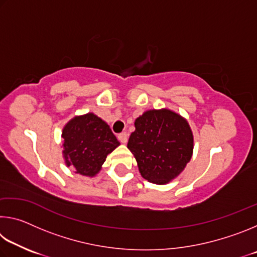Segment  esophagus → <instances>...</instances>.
Masks as SVG:
<instances>
[{"label": "esophagus", "instance_id": "esophagus-1", "mask_svg": "<svg viewBox=\"0 0 257 257\" xmlns=\"http://www.w3.org/2000/svg\"><path fill=\"white\" fill-rule=\"evenodd\" d=\"M118 139L119 141L122 143V144H125V143H127V141H128V135H127V133H121V134H119L118 135Z\"/></svg>", "mask_w": 257, "mask_h": 257}]
</instances>
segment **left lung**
Listing matches in <instances>:
<instances>
[{"instance_id": "obj_1", "label": "left lung", "mask_w": 257, "mask_h": 257, "mask_svg": "<svg viewBox=\"0 0 257 257\" xmlns=\"http://www.w3.org/2000/svg\"><path fill=\"white\" fill-rule=\"evenodd\" d=\"M135 128L128 149L143 178L161 185L179 176L194 149L187 121L170 110H151L136 119Z\"/></svg>"}]
</instances>
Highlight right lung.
Instances as JSON below:
<instances>
[{
    "label": "right lung",
    "mask_w": 257,
    "mask_h": 257,
    "mask_svg": "<svg viewBox=\"0 0 257 257\" xmlns=\"http://www.w3.org/2000/svg\"><path fill=\"white\" fill-rule=\"evenodd\" d=\"M62 138L66 164L76 173L89 177L101 170L107 154L120 144L108 124L93 113L69 121Z\"/></svg>",
    "instance_id": "right-lung-1"
}]
</instances>
